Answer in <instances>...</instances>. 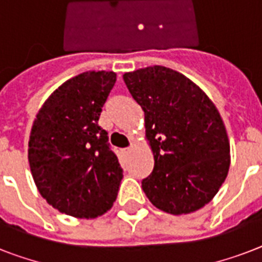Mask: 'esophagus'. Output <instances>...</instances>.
I'll list each match as a JSON object with an SVG mask.
<instances>
[{
    "label": "esophagus",
    "instance_id": "34e87169",
    "mask_svg": "<svg viewBox=\"0 0 262 262\" xmlns=\"http://www.w3.org/2000/svg\"><path fill=\"white\" fill-rule=\"evenodd\" d=\"M130 152H132V147L126 148V149H123V155H129Z\"/></svg>",
    "mask_w": 262,
    "mask_h": 262
}]
</instances>
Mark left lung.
I'll list each match as a JSON object with an SVG mask.
<instances>
[{"label": "left lung", "instance_id": "8db88e82", "mask_svg": "<svg viewBox=\"0 0 262 262\" xmlns=\"http://www.w3.org/2000/svg\"><path fill=\"white\" fill-rule=\"evenodd\" d=\"M145 115L155 166L141 181L156 208L181 215L211 201L230 167V143L219 111L193 81L164 67L123 75Z\"/></svg>", "mask_w": 262, "mask_h": 262}]
</instances>
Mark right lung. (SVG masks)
<instances>
[{"label": "right lung", "instance_id": "add662e5", "mask_svg": "<svg viewBox=\"0 0 262 262\" xmlns=\"http://www.w3.org/2000/svg\"><path fill=\"white\" fill-rule=\"evenodd\" d=\"M114 72H84L55 90L32 125L28 160L43 199L59 212L98 217L117 199L122 167L99 117Z\"/></svg>", "mask_w": 262, "mask_h": 262}]
</instances>
